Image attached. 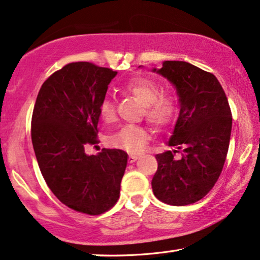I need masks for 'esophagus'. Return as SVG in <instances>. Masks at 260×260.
Here are the masks:
<instances>
[{
	"label": "esophagus",
	"mask_w": 260,
	"mask_h": 260,
	"mask_svg": "<svg viewBox=\"0 0 260 260\" xmlns=\"http://www.w3.org/2000/svg\"><path fill=\"white\" fill-rule=\"evenodd\" d=\"M139 158V155H137V154H129V157H128V161L129 162H134L137 160V159Z\"/></svg>",
	"instance_id": "esophagus-1"
}]
</instances>
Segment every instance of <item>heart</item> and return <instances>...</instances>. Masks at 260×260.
I'll return each mask as SVG.
<instances>
[{"label": "heart", "instance_id": "b5f03b06", "mask_svg": "<svg viewBox=\"0 0 260 260\" xmlns=\"http://www.w3.org/2000/svg\"><path fill=\"white\" fill-rule=\"evenodd\" d=\"M128 94L144 106L146 120L155 128H165L174 122L177 116V100L170 92H161L157 83L147 78L137 77L131 79L124 86ZM100 114L106 122L115 120V105L113 100L105 99L100 106ZM150 139L147 128L137 124H124L108 137L112 147L120 148L131 153L141 152Z\"/></svg>", "mask_w": 260, "mask_h": 260}]
</instances>
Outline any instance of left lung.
I'll return each mask as SVG.
<instances>
[{
  "mask_svg": "<svg viewBox=\"0 0 260 260\" xmlns=\"http://www.w3.org/2000/svg\"><path fill=\"white\" fill-rule=\"evenodd\" d=\"M152 71L172 83L181 107L168 143L177 150L155 155L152 189L170 206L191 205L212 190L222 171L232 131L230 105L215 76L195 65L166 60Z\"/></svg>",
  "mask_w": 260,
  "mask_h": 260,
  "instance_id": "1",
  "label": "left lung"
}]
</instances>
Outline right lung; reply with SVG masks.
Returning a JSON list of instances; mask_svg holds the SVG:
<instances>
[{
    "label": "right lung",
    "mask_w": 260,
    "mask_h": 260,
    "mask_svg": "<svg viewBox=\"0 0 260 260\" xmlns=\"http://www.w3.org/2000/svg\"><path fill=\"white\" fill-rule=\"evenodd\" d=\"M117 72L88 61L70 63L41 85L32 115V144L54 196L76 212L100 215L117 202L128 154L85 153L98 143L100 106Z\"/></svg>",
    "instance_id": "add662e5"
}]
</instances>
